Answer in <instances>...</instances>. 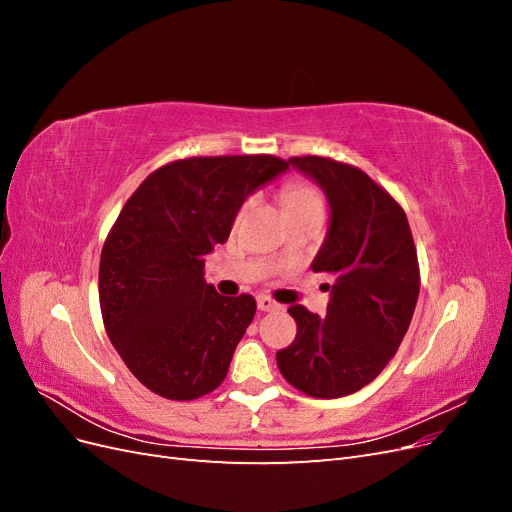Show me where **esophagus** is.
Here are the masks:
<instances>
[{
	"mask_svg": "<svg viewBox=\"0 0 512 512\" xmlns=\"http://www.w3.org/2000/svg\"><path fill=\"white\" fill-rule=\"evenodd\" d=\"M258 309L260 312H277V309H282V305L273 301L271 297H267V294H260L258 297Z\"/></svg>",
	"mask_w": 512,
	"mask_h": 512,
	"instance_id": "1",
	"label": "esophagus"
}]
</instances>
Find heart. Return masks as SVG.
I'll use <instances>...</instances> for the list:
<instances>
[{"label": "heart", "instance_id": "heart-1", "mask_svg": "<svg viewBox=\"0 0 512 512\" xmlns=\"http://www.w3.org/2000/svg\"><path fill=\"white\" fill-rule=\"evenodd\" d=\"M282 200H284V209L288 211V209H294V207L320 203V196L314 188H309V185H305V183H290L284 188Z\"/></svg>", "mask_w": 512, "mask_h": 512}]
</instances>
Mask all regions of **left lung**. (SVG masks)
Instances as JSON below:
<instances>
[{
    "mask_svg": "<svg viewBox=\"0 0 512 512\" xmlns=\"http://www.w3.org/2000/svg\"><path fill=\"white\" fill-rule=\"evenodd\" d=\"M327 194L331 224L312 271L333 284L327 316L292 305L294 342L277 352L282 376L301 393L335 399L361 391L404 339L421 273L404 209L361 168L320 156L288 160Z\"/></svg>",
    "mask_w": 512,
    "mask_h": 512,
    "instance_id": "left-lung-1",
    "label": "left lung"
}]
</instances>
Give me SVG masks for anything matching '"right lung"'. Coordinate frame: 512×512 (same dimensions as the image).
I'll return each instance as SVG.
<instances>
[{
	"label": "right lung",
	"mask_w": 512,
	"mask_h": 512,
	"mask_svg": "<svg viewBox=\"0 0 512 512\" xmlns=\"http://www.w3.org/2000/svg\"><path fill=\"white\" fill-rule=\"evenodd\" d=\"M288 166L265 153L185 158L153 170L123 205L100 256V309L151 393L190 401L224 382L256 301L215 292L205 256L226 243L245 198Z\"/></svg>",
	"instance_id": "obj_1"
}]
</instances>
